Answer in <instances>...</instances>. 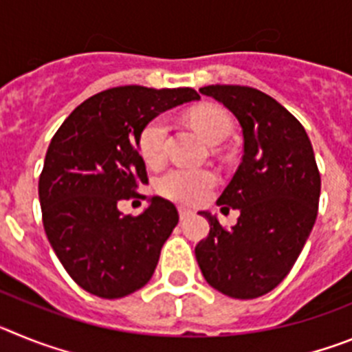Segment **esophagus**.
I'll return each mask as SVG.
<instances>
[{"mask_svg": "<svg viewBox=\"0 0 352 352\" xmlns=\"http://www.w3.org/2000/svg\"><path fill=\"white\" fill-rule=\"evenodd\" d=\"M178 211H179V219H182V220H185L186 217H190V214H192L190 210H186V208H183V206H179Z\"/></svg>", "mask_w": 352, "mask_h": 352, "instance_id": "esophagus-1", "label": "esophagus"}]
</instances>
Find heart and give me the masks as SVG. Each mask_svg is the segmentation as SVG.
<instances>
[{
    "instance_id": "b5f03b06",
    "label": "heart",
    "mask_w": 352,
    "mask_h": 352,
    "mask_svg": "<svg viewBox=\"0 0 352 352\" xmlns=\"http://www.w3.org/2000/svg\"><path fill=\"white\" fill-rule=\"evenodd\" d=\"M190 120L197 130L211 144L226 141L232 132V121L226 111L213 105H204L190 113ZM169 139V123L167 118L157 116L148 121L139 133V153L146 164L157 166L167 153ZM217 183L213 170L203 167H170L158 176L155 188L160 195L178 203L195 204L201 203Z\"/></svg>"
}]
</instances>
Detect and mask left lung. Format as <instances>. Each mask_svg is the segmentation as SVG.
Listing matches in <instances>:
<instances>
[{"label":"left lung","instance_id":"obj_1","mask_svg":"<svg viewBox=\"0 0 352 352\" xmlns=\"http://www.w3.org/2000/svg\"><path fill=\"white\" fill-rule=\"evenodd\" d=\"M199 91L239 121L243 158L217 201L227 210L238 208V223L226 229L203 211L210 234L195 247V259L222 294L259 298L284 280L303 250L317 219L321 174L303 125L275 98L229 84Z\"/></svg>","mask_w":352,"mask_h":352}]
</instances>
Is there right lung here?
I'll use <instances>...</instances> for the list:
<instances>
[{"label": "right lung", "mask_w": 352, "mask_h": 352, "mask_svg": "<svg viewBox=\"0 0 352 352\" xmlns=\"http://www.w3.org/2000/svg\"><path fill=\"white\" fill-rule=\"evenodd\" d=\"M199 98L192 88H111L74 109L54 133L38 179L43 229L84 291L116 300L153 276L178 210L151 197L148 210L133 217L121 214L118 203L141 197L139 185L148 183L138 149L146 123Z\"/></svg>", "instance_id": "1"}]
</instances>
